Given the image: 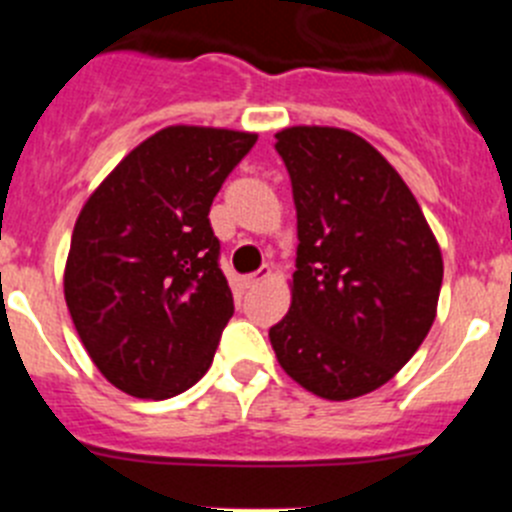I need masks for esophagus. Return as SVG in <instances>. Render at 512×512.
Returning a JSON list of instances; mask_svg holds the SVG:
<instances>
[{"mask_svg":"<svg viewBox=\"0 0 512 512\" xmlns=\"http://www.w3.org/2000/svg\"><path fill=\"white\" fill-rule=\"evenodd\" d=\"M271 277V266L266 264V266H261L259 271H256V274H251V277H246V287H256V284H261V282H266V279Z\"/></svg>","mask_w":512,"mask_h":512,"instance_id":"esophagus-1","label":"esophagus"}]
</instances>
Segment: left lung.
<instances>
[{"mask_svg":"<svg viewBox=\"0 0 512 512\" xmlns=\"http://www.w3.org/2000/svg\"><path fill=\"white\" fill-rule=\"evenodd\" d=\"M297 207L292 307L269 328L284 372L312 395L354 400L390 382L436 320L441 248L408 184L341 128L274 135Z\"/></svg>","mask_w":512,"mask_h":512,"instance_id":"1","label":"left lung"}]
</instances>
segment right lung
Wrapping results in <instances>:
<instances>
[{
    "mask_svg": "<svg viewBox=\"0 0 512 512\" xmlns=\"http://www.w3.org/2000/svg\"><path fill=\"white\" fill-rule=\"evenodd\" d=\"M253 133L174 125L122 158L81 207L63 295L117 390L166 400L210 369L233 295L210 207Z\"/></svg>",
    "mask_w": 512,
    "mask_h": 512,
    "instance_id": "add662e5",
    "label": "right lung"
}]
</instances>
